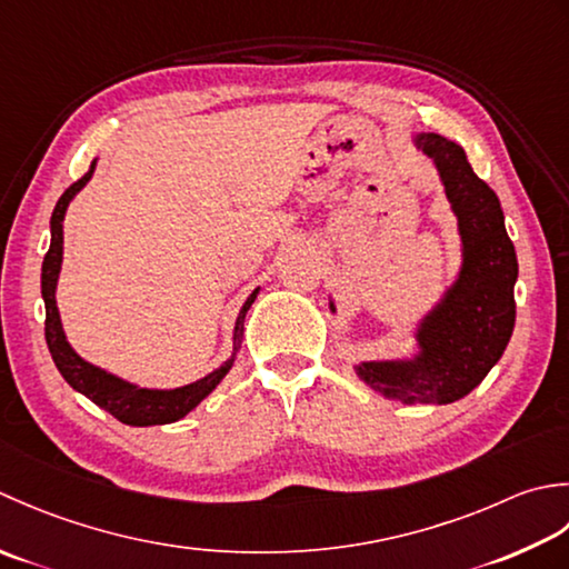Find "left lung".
<instances>
[{"label": "left lung", "instance_id": "left-lung-1", "mask_svg": "<svg viewBox=\"0 0 569 569\" xmlns=\"http://www.w3.org/2000/svg\"><path fill=\"white\" fill-rule=\"evenodd\" d=\"M417 149L435 161L457 216L461 268L442 299L415 329L417 353L398 361H361L353 370L382 398L405 405H449L479 386L503 356L516 323L518 260L498 196L473 173L451 139L420 132ZM329 309L336 315L333 299Z\"/></svg>", "mask_w": 569, "mask_h": 569}]
</instances>
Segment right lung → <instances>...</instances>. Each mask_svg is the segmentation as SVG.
I'll return each instance as SVG.
<instances>
[{
    "instance_id": "1",
    "label": "right lung",
    "mask_w": 569,
    "mask_h": 569,
    "mask_svg": "<svg viewBox=\"0 0 569 569\" xmlns=\"http://www.w3.org/2000/svg\"><path fill=\"white\" fill-rule=\"evenodd\" d=\"M92 171H96V159H92L86 177L78 179L73 187H68L63 191V196L58 199L51 213V248L46 252L43 264H41V297L46 305V343H49L53 363L58 370H61V376L66 378L68 386L78 392H83V396L96 402L98 408L108 410L112 417H118L122 425L152 427V425L177 422L181 417H187L203 398H208V392H213L218 382L226 378L230 368H233V361L242 343V331H246V315L252 307L254 297H258L260 287L254 289V292L246 299V305L240 307V315L236 319V331H233V356H230L223 366L216 368L213 373H208L196 382H189V386H181L173 390L139 388L130 380H122L118 376L108 373V370L88 363L86 358H80L73 351V346L66 339L61 315H58V307H56V284H58V274H61V262H63L66 208L76 199V193L90 181Z\"/></svg>"
}]
</instances>
